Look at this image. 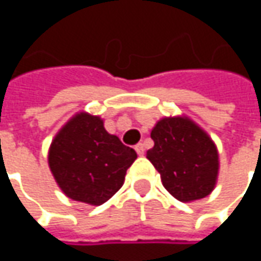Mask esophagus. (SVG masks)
<instances>
[{
    "label": "esophagus",
    "mask_w": 261,
    "mask_h": 261,
    "mask_svg": "<svg viewBox=\"0 0 261 261\" xmlns=\"http://www.w3.org/2000/svg\"><path fill=\"white\" fill-rule=\"evenodd\" d=\"M135 151L138 152V155H144V152H145L144 144H138V145L135 146Z\"/></svg>",
    "instance_id": "1"
}]
</instances>
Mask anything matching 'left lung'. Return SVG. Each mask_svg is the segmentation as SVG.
<instances>
[{"label": "left lung", "instance_id": "8db88e82", "mask_svg": "<svg viewBox=\"0 0 261 261\" xmlns=\"http://www.w3.org/2000/svg\"><path fill=\"white\" fill-rule=\"evenodd\" d=\"M154 146L146 158L163 186L180 202L203 199L215 189L219 154L215 142L187 116L163 117L151 130Z\"/></svg>", "mask_w": 261, "mask_h": 261}]
</instances>
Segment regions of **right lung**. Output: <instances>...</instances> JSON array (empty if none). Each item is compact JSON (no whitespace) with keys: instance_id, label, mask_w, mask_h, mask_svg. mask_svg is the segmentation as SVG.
Listing matches in <instances>:
<instances>
[{"instance_id":"add662e5","label":"right lung","mask_w":261,"mask_h":261,"mask_svg":"<svg viewBox=\"0 0 261 261\" xmlns=\"http://www.w3.org/2000/svg\"><path fill=\"white\" fill-rule=\"evenodd\" d=\"M136 156L135 149L106 130L100 116L80 112L55 135L47 163L69 199L98 206L123 186L126 170Z\"/></svg>"}]
</instances>
